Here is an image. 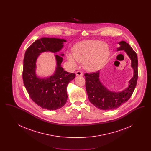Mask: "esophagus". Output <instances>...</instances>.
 Instances as JSON below:
<instances>
[{
  "instance_id": "1",
  "label": "esophagus",
  "mask_w": 151,
  "mask_h": 151,
  "mask_svg": "<svg viewBox=\"0 0 151 151\" xmlns=\"http://www.w3.org/2000/svg\"><path fill=\"white\" fill-rule=\"evenodd\" d=\"M75 73L76 75V76H83V73L81 72V71H76Z\"/></svg>"
}]
</instances>
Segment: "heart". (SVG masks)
I'll return each instance as SVG.
<instances>
[{
	"instance_id": "obj_1",
	"label": "heart",
	"mask_w": 151,
	"mask_h": 151,
	"mask_svg": "<svg viewBox=\"0 0 151 151\" xmlns=\"http://www.w3.org/2000/svg\"><path fill=\"white\" fill-rule=\"evenodd\" d=\"M110 55L109 49L105 42L99 40H86L77 43L73 53L67 55L68 61L72 66L84 62L86 70L91 72L100 70Z\"/></svg>"
}]
</instances>
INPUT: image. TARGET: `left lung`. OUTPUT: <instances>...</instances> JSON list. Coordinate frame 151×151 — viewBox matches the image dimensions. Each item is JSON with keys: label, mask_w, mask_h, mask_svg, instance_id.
Masks as SVG:
<instances>
[{"label": "left lung", "mask_w": 151, "mask_h": 151, "mask_svg": "<svg viewBox=\"0 0 151 151\" xmlns=\"http://www.w3.org/2000/svg\"><path fill=\"white\" fill-rule=\"evenodd\" d=\"M118 43L120 47L117 50H124L131 60V67L134 69V76L129 80L127 88L122 92H111L101 83L99 71L84 74L86 93L89 101L96 108L102 110H113L121 106L129 100L137 86L138 77L137 54L129 43L123 41Z\"/></svg>", "instance_id": "8db88e82"}]
</instances>
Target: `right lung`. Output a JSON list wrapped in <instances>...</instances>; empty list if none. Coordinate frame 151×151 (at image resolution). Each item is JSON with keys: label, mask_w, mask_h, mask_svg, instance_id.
I'll list each match as a JSON object with an SVG mask.
<instances>
[{"label": "right lung", "mask_w": 151, "mask_h": 151, "mask_svg": "<svg viewBox=\"0 0 151 151\" xmlns=\"http://www.w3.org/2000/svg\"><path fill=\"white\" fill-rule=\"evenodd\" d=\"M65 42L64 39L42 38L32 43L24 55L22 79L25 87L33 102L49 110H55L64 106L68 97L67 86L76 75L64 71L61 67L63 58L55 55L57 67L54 75L47 78H40L36 74V60L43 52L57 53L62 49L63 43Z\"/></svg>", "instance_id": "1"}]
</instances>
